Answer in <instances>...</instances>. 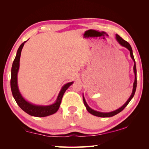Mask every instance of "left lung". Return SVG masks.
Masks as SVG:
<instances>
[{
	"instance_id": "1",
	"label": "left lung",
	"mask_w": 149,
	"mask_h": 149,
	"mask_svg": "<svg viewBox=\"0 0 149 149\" xmlns=\"http://www.w3.org/2000/svg\"><path fill=\"white\" fill-rule=\"evenodd\" d=\"M116 39L117 40V42H118L120 45L122 46L125 47V48H127L129 51H130V55L131 58L134 61V67H133V70H134V82L133 83V89H132V92L131 95L130 96V97L129 98V99L127 100V102H126L121 107H120L119 109H116L115 111H111V112H109V113H102V112H99V111H95L93 109H92L91 108L88 106V105L87 104L86 100H85V99L84 97V95H83V102H84V104L85 105L86 107V109L88 112L90 113H91V115H93L94 116H99V117H104V118H105V117H111V116H113L116 115V114L119 113L120 112H121L125 108V107L127 106V104L130 102L131 100L132 99V97H134V93H135V91H136V86H137V79H136V62H135V60L134 58V56H133V53H132V50L131 48V46L130 45V44H129L127 42H126L125 40H124L123 39H122L121 37H120L118 34H116Z\"/></svg>"
}]
</instances>
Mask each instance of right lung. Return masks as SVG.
Segmentation results:
<instances>
[{"label":"right lung","instance_id":"add662e5","mask_svg":"<svg viewBox=\"0 0 149 149\" xmlns=\"http://www.w3.org/2000/svg\"><path fill=\"white\" fill-rule=\"evenodd\" d=\"M27 41L22 43L17 50V55L13 63L12 68H11V89L12 91L13 96L17 103L18 105L20 108L24 111L29 115L37 116V117H45L49 115H51L52 114H54L58 110L60 106V104L61 102V100L63 95H64L66 90L68 89V87L73 84L74 82H70L67 84H65L61 88V91L58 95L56 102L49 106H38L34 105L31 104L27 100L24 99V98L22 96V95L18 90V82H17V75L20 66V58L21 55V52L22 48L24 45V43Z\"/></svg>","mask_w":149,"mask_h":149}]
</instances>
